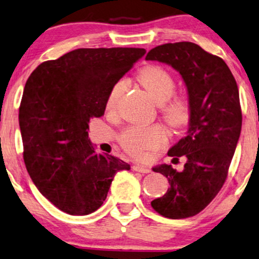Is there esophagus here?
Returning <instances> with one entry per match:
<instances>
[{"mask_svg":"<svg viewBox=\"0 0 259 259\" xmlns=\"http://www.w3.org/2000/svg\"><path fill=\"white\" fill-rule=\"evenodd\" d=\"M133 169L135 170V171H140V173H142V174H148V173H150V169L148 167H144V165H133Z\"/></svg>","mask_w":259,"mask_h":259,"instance_id":"1","label":"esophagus"}]
</instances>
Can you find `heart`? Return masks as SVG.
<instances>
[{
	"mask_svg": "<svg viewBox=\"0 0 259 259\" xmlns=\"http://www.w3.org/2000/svg\"><path fill=\"white\" fill-rule=\"evenodd\" d=\"M137 79L151 97L160 104L161 113L165 122L174 127L184 126L188 122L191 116L189 103L182 97H173L177 88L175 80L164 67L149 65L140 71ZM126 85L125 79H119L113 84L106 98V109L115 110L117 108L120 97L125 92ZM167 140V132L158 125L127 127L119 137L122 147L135 157H144L148 151L162 147Z\"/></svg>",
	"mask_w": 259,
	"mask_h": 259,
	"instance_id": "heart-1",
	"label": "heart"
}]
</instances>
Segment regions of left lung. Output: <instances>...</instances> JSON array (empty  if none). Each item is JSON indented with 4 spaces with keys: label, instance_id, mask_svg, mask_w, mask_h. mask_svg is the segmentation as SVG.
<instances>
[{
    "label": "left lung",
    "instance_id": "1",
    "mask_svg": "<svg viewBox=\"0 0 259 259\" xmlns=\"http://www.w3.org/2000/svg\"><path fill=\"white\" fill-rule=\"evenodd\" d=\"M146 60L168 64L181 74L191 106L187 135L168 151L173 161L185 155L187 162L182 171L170 164L153 168L170 187L151 207L165 218H189L201 212L226 181L242 130L239 91L225 61L196 44L161 45L148 52Z\"/></svg>",
    "mask_w": 259,
    "mask_h": 259
}]
</instances>
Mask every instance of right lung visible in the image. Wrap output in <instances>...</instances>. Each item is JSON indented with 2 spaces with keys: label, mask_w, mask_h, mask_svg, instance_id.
<instances>
[{
  "label": "right lung",
  "mask_w": 259,
  "mask_h": 259,
  "mask_svg": "<svg viewBox=\"0 0 259 259\" xmlns=\"http://www.w3.org/2000/svg\"><path fill=\"white\" fill-rule=\"evenodd\" d=\"M144 48H78L44 61L29 75L19 109L23 160L55 207L72 215L97 211L117 171L130 164L97 154L89 122L104 115L110 90Z\"/></svg>",
  "instance_id": "add662e5"
}]
</instances>
